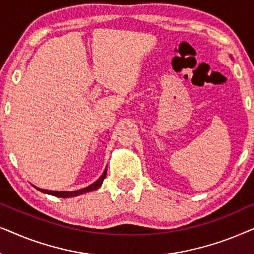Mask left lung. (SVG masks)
I'll return each instance as SVG.
<instances>
[{"label": "left lung", "mask_w": 254, "mask_h": 254, "mask_svg": "<svg viewBox=\"0 0 254 254\" xmlns=\"http://www.w3.org/2000/svg\"><path fill=\"white\" fill-rule=\"evenodd\" d=\"M230 58H231V59H232V57H231V55H230Z\"/></svg>", "instance_id": "1"}]
</instances>
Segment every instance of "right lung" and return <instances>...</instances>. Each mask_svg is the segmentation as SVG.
Here are the masks:
<instances>
[{
	"label": "right lung",
	"instance_id": "1",
	"mask_svg": "<svg viewBox=\"0 0 254 254\" xmlns=\"http://www.w3.org/2000/svg\"><path fill=\"white\" fill-rule=\"evenodd\" d=\"M106 171L107 169L104 170L103 175L99 177L98 179L96 180L95 183H92L91 185L84 187V189H81V190H43V189H39V187L34 186L38 190H40L41 193H45V194H50V195H53V196H58V197H74V196H77V195H81V194H84V193H89V192H92V190H96L97 189H99L100 186H102V184L104 182V179H105L106 177Z\"/></svg>",
	"mask_w": 254,
	"mask_h": 254
}]
</instances>
